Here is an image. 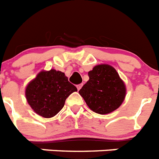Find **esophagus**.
I'll return each mask as SVG.
<instances>
[{"mask_svg":"<svg viewBox=\"0 0 159 159\" xmlns=\"http://www.w3.org/2000/svg\"><path fill=\"white\" fill-rule=\"evenodd\" d=\"M82 86H83V84H78V85L76 86V87H77V89L78 90L80 89L81 88H82Z\"/></svg>","mask_w":159,"mask_h":159,"instance_id":"34e87169","label":"esophagus"}]
</instances>
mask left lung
Instances as JSON below:
<instances>
[{"mask_svg":"<svg viewBox=\"0 0 159 159\" xmlns=\"http://www.w3.org/2000/svg\"><path fill=\"white\" fill-rule=\"evenodd\" d=\"M89 77L79 93L93 111L105 115L122 104L126 87L114 67L107 64L97 65L89 71Z\"/></svg>","mask_w":159,"mask_h":159,"instance_id":"8db88e82","label":"left lung"}]
</instances>
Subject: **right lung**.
<instances>
[{"instance_id": "1", "label": "right lung", "mask_w": 159, "mask_h": 159, "mask_svg": "<svg viewBox=\"0 0 159 159\" xmlns=\"http://www.w3.org/2000/svg\"><path fill=\"white\" fill-rule=\"evenodd\" d=\"M77 89L68 81L65 73L52 69L42 70L25 88V97L31 108L44 118L56 116L65 102Z\"/></svg>"}]
</instances>
